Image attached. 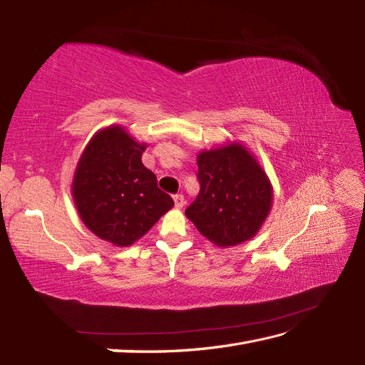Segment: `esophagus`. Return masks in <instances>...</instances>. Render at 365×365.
<instances>
[{
	"label": "esophagus",
	"mask_w": 365,
	"mask_h": 365,
	"mask_svg": "<svg viewBox=\"0 0 365 365\" xmlns=\"http://www.w3.org/2000/svg\"><path fill=\"white\" fill-rule=\"evenodd\" d=\"M174 205H175V208H182L185 205V197L182 195H175L174 196Z\"/></svg>",
	"instance_id": "1"
}]
</instances>
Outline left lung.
Returning <instances> with one entry per match:
<instances>
[{"label":"left lung","instance_id":"1","mask_svg":"<svg viewBox=\"0 0 365 365\" xmlns=\"http://www.w3.org/2000/svg\"><path fill=\"white\" fill-rule=\"evenodd\" d=\"M200 191L185 215L200 235L230 247L257 235L273 205V187L257 158L240 143L197 155Z\"/></svg>","mask_w":365,"mask_h":365}]
</instances>
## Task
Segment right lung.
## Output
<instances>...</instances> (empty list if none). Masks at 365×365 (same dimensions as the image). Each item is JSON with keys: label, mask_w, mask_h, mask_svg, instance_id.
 <instances>
[{"label": "right lung", "mask_w": 365, "mask_h": 365, "mask_svg": "<svg viewBox=\"0 0 365 365\" xmlns=\"http://www.w3.org/2000/svg\"><path fill=\"white\" fill-rule=\"evenodd\" d=\"M145 147L123 127L110 125L91 138L75 169L72 197L81 221L114 246H131L174 207L143 165Z\"/></svg>", "instance_id": "add662e5"}]
</instances>
